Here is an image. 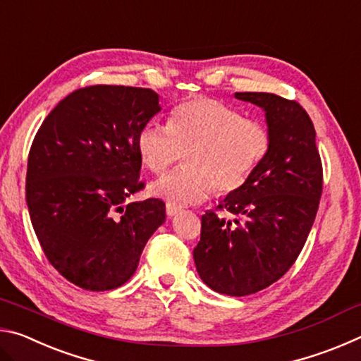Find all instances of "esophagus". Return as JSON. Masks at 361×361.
I'll use <instances>...</instances> for the list:
<instances>
[{
    "mask_svg": "<svg viewBox=\"0 0 361 361\" xmlns=\"http://www.w3.org/2000/svg\"><path fill=\"white\" fill-rule=\"evenodd\" d=\"M178 213H181V207H176V205H172V204H167V216H176Z\"/></svg>",
    "mask_w": 361,
    "mask_h": 361,
    "instance_id": "34e87169",
    "label": "esophagus"
}]
</instances>
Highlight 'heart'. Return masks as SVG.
Returning <instances> with one entry per match:
<instances>
[{"label":"heart","instance_id":"obj_1","mask_svg":"<svg viewBox=\"0 0 361 361\" xmlns=\"http://www.w3.org/2000/svg\"><path fill=\"white\" fill-rule=\"evenodd\" d=\"M140 159L161 173L183 154L188 169L175 170L151 185L156 197L176 207L202 202L218 189H240L271 149V135L258 121L247 119L224 103L205 97L176 106L166 126L149 124L137 138Z\"/></svg>","mask_w":361,"mask_h":361}]
</instances>
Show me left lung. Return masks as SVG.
Segmentation results:
<instances>
[{
  "instance_id": "1",
  "label": "left lung",
  "mask_w": 361,
  "mask_h": 361,
  "mask_svg": "<svg viewBox=\"0 0 361 361\" xmlns=\"http://www.w3.org/2000/svg\"><path fill=\"white\" fill-rule=\"evenodd\" d=\"M266 116L271 149L240 189L205 212L194 262L202 282L221 295L247 296L283 276L301 253L323 186L315 129L296 102L267 92H235Z\"/></svg>"
}]
</instances>
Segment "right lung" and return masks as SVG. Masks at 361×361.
Wrapping results in <instances>:
<instances>
[{
  "instance_id": "1",
  "label": "right lung",
  "mask_w": 361,
  "mask_h": 361,
  "mask_svg": "<svg viewBox=\"0 0 361 361\" xmlns=\"http://www.w3.org/2000/svg\"><path fill=\"white\" fill-rule=\"evenodd\" d=\"M161 111L151 89L90 85L49 113L33 140L27 205L51 264L90 291L124 285L166 221L159 199L127 202L143 188L137 138Z\"/></svg>"
}]
</instances>
